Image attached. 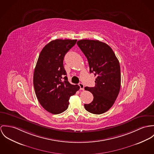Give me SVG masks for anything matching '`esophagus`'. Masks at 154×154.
<instances>
[{
	"label": "esophagus",
	"instance_id": "obj_1",
	"mask_svg": "<svg viewBox=\"0 0 154 154\" xmlns=\"http://www.w3.org/2000/svg\"><path fill=\"white\" fill-rule=\"evenodd\" d=\"M79 86H80V90H84V89H85V85L83 84H82V83H79Z\"/></svg>",
	"mask_w": 154,
	"mask_h": 154
}]
</instances>
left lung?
I'll list each match as a JSON object with an SVG mask.
<instances>
[{"mask_svg": "<svg viewBox=\"0 0 154 154\" xmlns=\"http://www.w3.org/2000/svg\"><path fill=\"white\" fill-rule=\"evenodd\" d=\"M77 44L88 60L90 72L96 76L95 86L85 88L94 97L92 102L85 104V107L90 113L102 114L112 107L119 93V62L112 49L104 42L82 39Z\"/></svg>", "mask_w": 154, "mask_h": 154, "instance_id": "obj_1", "label": "left lung"}]
</instances>
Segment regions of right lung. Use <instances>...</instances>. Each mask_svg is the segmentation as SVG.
Returning <instances> with one entry per match:
<instances>
[{"mask_svg":"<svg viewBox=\"0 0 154 154\" xmlns=\"http://www.w3.org/2000/svg\"><path fill=\"white\" fill-rule=\"evenodd\" d=\"M77 39H55L47 44L39 55L34 73V86L41 105L48 112L59 114L67 109L70 96L80 89L71 85L63 66L66 54Z\"/></svg>","mask_w":154,"mask_h":154,"instance_id":"obj_1","label":"right lung"}]
</instances>
